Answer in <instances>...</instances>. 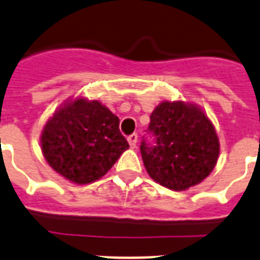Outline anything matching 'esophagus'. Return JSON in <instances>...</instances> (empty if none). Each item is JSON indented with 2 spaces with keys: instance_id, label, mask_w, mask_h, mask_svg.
Instances as JSON below:
<instances>
[{
  "instance_id": "34e87169",
  "label": "esophagus",
  "mask_w": 260,
  "mask_h": 260,
  "mask_svg": "<svg viewBox=\"0 0 260 260\" xmlns=\"http://www.w3.org/2000/svg\"><path fill=\"white\" fill-rule=\"evenodd\" d=\"M128 143H129L131 148H136L137 145V135L132 134L131 136H128Z\"/></svg>"
}]
</instances>
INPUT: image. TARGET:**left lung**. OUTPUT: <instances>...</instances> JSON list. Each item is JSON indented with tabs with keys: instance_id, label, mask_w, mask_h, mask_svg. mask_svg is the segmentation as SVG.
<instances>
[{
	"instance_id": "obj_1",
	"label": "left lung",
	"mask_w": 260,
	"mask_h": 260,
	"mask_svg": "<svg viewBox=\"0 0 260 260\" xmlns=\"http://www.w3.org/2000/svg\"><path fill=\"white\" fill-rule=\"evenodd\" d=\"M148 131L156 144L143 141L141 157L151 179L172 191L199 184L216 166L220 144L214 124L192 103L163 101L151 113Z\"/></svg>"
}]
</instances>
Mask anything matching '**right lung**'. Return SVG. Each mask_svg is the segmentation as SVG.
<instances>
[{
	"label": "right lung",
	"instance_id": "1",
	"mask_svg": "<svg viewBox=\"0 0 260 260\" xmlns=\"http://www.w3.org/2000/svg\"><path fill=\"white\" fill-rule=\"evenodd\" d=\"M119 123V117L100 101L81 96L69 99L42 129V155L52 170L67 180L93 183L129 148Z\"/></svg>",
	"mask_w": 260,
	"mask_h": 260
}]
</instances>
